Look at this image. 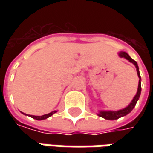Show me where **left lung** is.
<instances>
[{
    "label": "left lung",
    "mask_w": 153,
    "mask_h": 153,
    "mask_svg": "<svg viewBox=\"0 0 153 153\" xmlns=\"http://www.w3.org/2000/svg\"><path fill=\"white\" fill-rule=\"evenodd\" d=\"M118 55L120 58H124L126 59L127 60L132 63L134 65V66L136 68V71H137V74H138V76L140 80H139V84H138V89H137V93L136 94L134 95V97L133 98L132 101L130 102V104L126 106L125 108L121 109V110H118V111H100L99 113H98V116L99 117H101L103 118L106 119V120H116V119H118L122 117H124L126 116L128 113L131 112L133 109L134 108L136 103L138 101L139 98H140V93H141V85H140V81H141V78H140V71H139L138 65L136 61H134L133 59H131V57L128 55L127 53L125 52H119L118 53Z\"/></svg>",
    "instance_id": "8db88e82"
}]
</instances>
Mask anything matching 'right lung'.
I'll return each instance as SVG.
<instances>
[{
  "label": "right lung",
  "mask_w": 153,
  "mask_h": 153,
  "mask_svg": "<svg viewBox=\"0 0 153 153\" xmlns=\"http://www.w3.org/2000/svg\"><path fill=\"white\" fill-rule=\"evenodd\" d=\"M57 112V111H52L50 113H48V114H45L42 115V116H33V115H30V117H32L34 119H36V120H44V119H47L48 117H51L53 114H54ZM23 113V112H22ZM24 115H26L25 113H23Z\"/></svg>",
  "instance_id": "add662e5"
}]
</instances>
